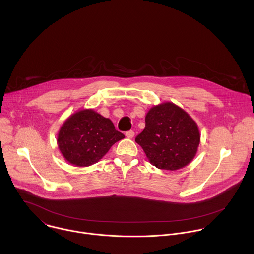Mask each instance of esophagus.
<instances>
[{
  "mask_svg": "<svg viewBox=\"0 0 254 254\" xmlns=\"http://www.w3.org/2000/svg\"><path fill=\"white\" fill-rule=\"evenodd\" d=\"M126 135L128 137V138H132L133 135H134V131L133 130H128L126 132Z\"/></svg>",
  "mask_w": 254,
  "mask_h": 254,
  "instance_id": "obj_1",
  "label": "esophagus"
}]
</instances>
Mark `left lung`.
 <instances>
[{"mask_svg":"<svg viewBox=\"0 0 254 254\" xmlns=\"http://www.w3.org/2000/svg\"><path fill=\"white\" fill-rule=\"evenodd\" d=\"M135 141L158 169L176 171L187 166L196 156L200 132L195 121L173 102L152 107L146 127Z\"/></svg>","mask_w":254,"mask_h":254,"instance_id":"obj_1","label":"left lung"}]
</instances>
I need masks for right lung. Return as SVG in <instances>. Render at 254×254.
Instances as JSON below:
<instances>
[{"instance_id":"1","label":"right lung","mask_w":254,"mask_h":254,"mask_svg":"<svg viewBox=\"0 0 254 254\" xmlns=\"http://www.w3.org/2000/svg\"><path fill=\"white\" fill-rule=\"evenodd\" d=\"M124 137L110 119L93 110H82L64 122L57 143L62 156L71 165L88 167L97 163L113 144Z\"/></svg>"}]
</instances>
